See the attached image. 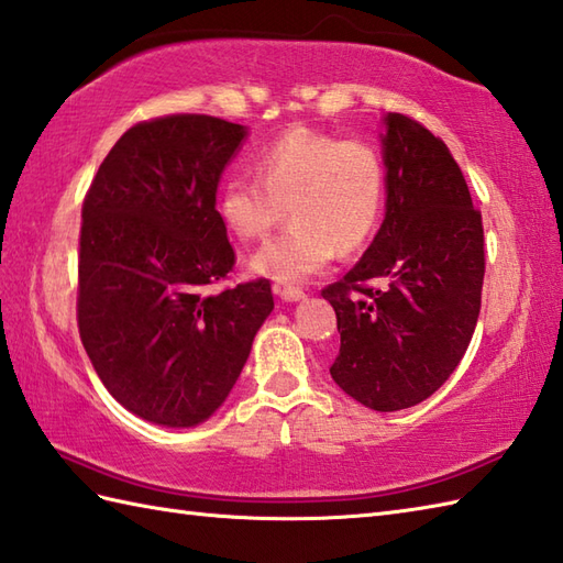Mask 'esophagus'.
Wrapping results in <instances>:
<instances>
[{
	"mask_svg": "<svg viewBox=\"0 0 563 563\" xmlns=\"http://www.w3.org/2000/svg\"><path fill=\"white\" fill-rule=\"evenodd\" d=\"M275 295H280L285 302H297V300H305V290L302 288H295V285H275Z\"/></svg>",
	"mask_w": 563,
	"mask_h": 563,
	"instance_id": "34e87169",
	"label": "esophagus"
}]
</instances>
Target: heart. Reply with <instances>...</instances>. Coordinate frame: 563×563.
<instances>
[{
	"label": "heart",
	"mask_w": 563,
	"mask_h": 563,
	"mask_svg": "<svg viewBox=\"0 0 563 563\" xmlns=\"http://www.w3.org/2000/svg\"><path fill=\"white\" fill-rule=\"evenodd\" d=\"M387 169L373 142L292 128L256 157V176L224 178L218 212L236 239L261 242L292 224L251 258V271L280 283L307 280L333 256L353 254L377 230Z\"/></svg>",
	"instance_id": "1"
}]
</instances>
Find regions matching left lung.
I'll return each mask as SVG.
<instances>
[{
  "mask_svg": "<svg viewBox=\"0 0 563 563\" xmlns=\"http://www.w3.org/2000/svg\"><path fill=\"white\" fill-rule=\"evenodd\" d=\"M387 214L375 242L321 295L336 309V385L375 411L421 404L472 341L484 224L448 145L416 118H385Z\"/></svg>",
  "mask_w": 563,
  "mask_h": 563,
  "instance_id": "obj_1",
  "label": "left lung"
}]
</instances>
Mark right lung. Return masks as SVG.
I'll list each match as a JSON object with an SVG mask.
<instances>
[{"label": "right lung", "mask_w": 563, "mask_h": 563, "mask_svg": "<svg viewBox=\"0 0 563 563\" xmlns=\"http://www.w3.org/2000/svg\"><path fill=\"white\" fill-rule=\"evenodd\" d=\"M246 130L172 113L125 130L84 196L77 327L118 404L188 428L227 399L273 309L271 280L236 285V254L214 210Z\"/></svg>", "instance_id": "right-lung-1"}]
</instances>
